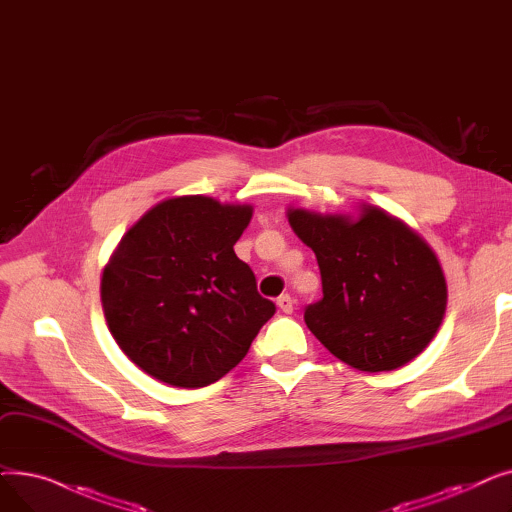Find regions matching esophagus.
Returning <instances> with one entry per match:
<instances>
[{
	"mask_svg": "<svg viewBox=\"0 0 512 512\" xmlns=\"http://www.w3.org/2000/svg\"><path fill=\"white\" fill-rule=\"evenodd\" d=\"M278 307H280V311L282 313H292V307H294V301H292V297L290 294H282V297H278Z\"/></svg>",
	"mask_w": 512,
	"mask_h": 512,
	"instance_id": "34e87169",
	"label": "esophagus"
}]
</instances>
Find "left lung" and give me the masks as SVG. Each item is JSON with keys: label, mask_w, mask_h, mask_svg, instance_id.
<instances>
[{"label": "left lung", "mask_w": 512, "mask_h": 512, "mask_svg": "<svg viewBox=\"0 0 512 512\" xmlns=\"http://www.w3.org/2000/svg\"><path fill=\"white\" fill-rule=\"evenodd\" d=\"M315 253L324 299L305 309L313 336L359 371H394L425 351L446 313V278L432 247L375 205L351 213L288 207Z\"/></svg>", "instance_id": "8db88e82"}]
</instances>
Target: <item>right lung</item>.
Returning <instances> with one entry per match:
<instances>
[{"instance_id":"add662e5","label":"right lung","mask_w":512,"mask_h":512,"mask_svg":"<svg viewBox=\"0 0 512 512\" xmlns=\"http://www.w3.org/2000/svg\"><path fill=\"white\" fill-rule=\"evenodd\" d=\"M253 205L205 195L153 205L101 276V305L122 353L151 378L203 388L234 369L276 313L234 253Z\"/></svg>"}]
</instances>
